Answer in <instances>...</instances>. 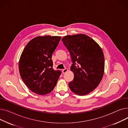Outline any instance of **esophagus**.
<instances>
[{"instance_id":"1","label":"esophagus","mask_w":128,"mask_h":128,"mask_svg":"<svg viewBox=\"0 0 128 128\" xmlns=\"http://www.w3.org/2000/svg\"><path fill=\"white\" fill-rule=\"evenodd\" d=\"M68 71V69L66 68H65V69H64V70H62V72H63V74H65V73H66Z\"/></svg>"}]
</instances>
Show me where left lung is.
I'll use <instances>...</instances> for the list:
<instances>
[{"label": "left lung", "instance_id": "obj_1", "mask_svg": "<svg viewBox=\"0 0 128 128\" xmlns=\"http://www.w3.org/2000/svg\"><path fill=\"white\" fill-rule=\"evenodd\" d=\"M64 44L69 51L74 78L68 85L72 92L86 95L94 90L103 78L104 56L100 46L89 36L77 34L64 36Z\"/></svg>", "mask_w": 128, "mask_h": 128}]
</instances>
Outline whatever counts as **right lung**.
Returning <instances> with one entry per match:
<instances>
[{"label":"right lung","mask_w":128,"mask_h":128,"mask_svg":"<svg viewBox=\"0 0 128 128\" xmlns=\"http://www.w3.org/2000/svg\"><path fill=\"white\" fill-rule=\"evenodd\" d=\"M60 36H38L27 44L20 57V76L27 86L37 94L50 93L56 86L61 72L53 68L52 54Z\"/></svg>","instance_id":"obj_1"}]
</instances>
